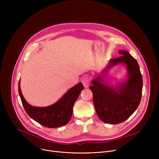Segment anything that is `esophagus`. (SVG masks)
<instances>
[{
    "instance_id": "esophagus-1",
    "label": "esophagus",
    "mask_w": 159,
    "mask_h": 159,
    "mask_svg": "<svg viewBox=\"0 0 159 159\" xmlns=\"http://www.w3.org/2000/svg\"><path fill=\"white\" fill-rule=\"evenodd\" d=\"M81 82L82 83L83 86H84L85 88H88L90 84V79L89 78V77L85 76L82 79Z\"/></svg>"
}]
</instances>
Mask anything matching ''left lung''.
I'll return each instance as SVG.
<instances>
[{"instance_id":"left-lung-1","label":"left lung","mask_w":159,"mask_h":159,"mask_svg":"<svg viewBox=\"0 0 159 159\" xmlns=\"http://www.w3.org/2000/svg\"><path fill=\"white\" fill-rule=\"evenodd\" d=\"M120 57L110 61L107 70L123 63L128 70V80L116 87L102 82L101 76L91 82L89 89L98 118L105 123L116 124L128 119L138 107L142 97L143 77L137 61L128 52L120 50Z\"/></svg>"}]
</instances>
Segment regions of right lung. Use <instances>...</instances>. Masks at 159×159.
Segmentation results:
<instances>
[{
  "label": "right lung",
  "instance_id": "obj_1",
  "mask_svg": "<svg viewBox=\"0 0 159 159\" xmlns=\"http://www.w3.org/2000/svg\"><path fill=\"white\" fill-rule=\"evenodd\" d=\"M84 89L81 82L70 89L56 103L47 107H34L29 104L24 98L19 82V93L22 104L27 114L43 126L54 128L63 126L68 123L73 113V107L81 91Z\"/></svg>",
  "mask_w": 159,
  "mask_h": 159
}]
</instances>
